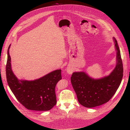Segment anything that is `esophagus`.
Wrapping results in <instances>:
<instances>
[{"label": "esophagus", "mask_w": 130, "mask_h": 130, "mask_svg": "<svg viewBox=\"0 0 130 130\" xmlns=\"http://www.w3.org/2000/svg\"><path fill=\"white\" fill-rule=\"evenodd\" d=\"M67 73L68 74H70V75H71V74L73 72V70L70 67H67Z\"/></svg>", "instance_id": "34e87169"}]
</instances>
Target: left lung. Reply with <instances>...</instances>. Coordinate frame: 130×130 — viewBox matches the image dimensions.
Listing matches in <instances>:
<instances>
[{
	"label": "left lung",
	"instance_id": "8db88e82",
	"mask_svg": "<svg viewBox=\"0 0 130 130\" xmlns=\"http://www.w3.org/2000/svg\"><path fill=\"white\" fill-rule=\"evenodd\" d=\"M117 50V64L110 75L100 79L89 77L84 72H75L71 77V82L79 102L91 108L107 102L115 95L123 77V64L120 49L114 38Z\"/></svg>",
	"mask_w": 130,
	"mask_h": 130
}]
</instances>
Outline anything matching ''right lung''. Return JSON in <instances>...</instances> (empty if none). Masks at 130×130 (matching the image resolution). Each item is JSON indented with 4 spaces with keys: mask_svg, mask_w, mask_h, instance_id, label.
Returning <instances> with one entry per match:
<instances>
[{
    "mask_svg": "<svg viewBox=\"0 0 130 130\" xmlns=\"http://www.w3.org/2000/svg\"><path fill=\"white\" fill-rule=\"evenodd\" d=\"M10 47V45L8 49L6 77L8 85L15 97L28 109L39 111L51 109L57 103L55 88L62 79L61 70H54L34 81L18 80L11 69Z\"/></svg>",
    "mask_w": 130,
    "mask_h": 130,
    "instance_id": "1",
    "label": "right lung"
}]
</instances>
